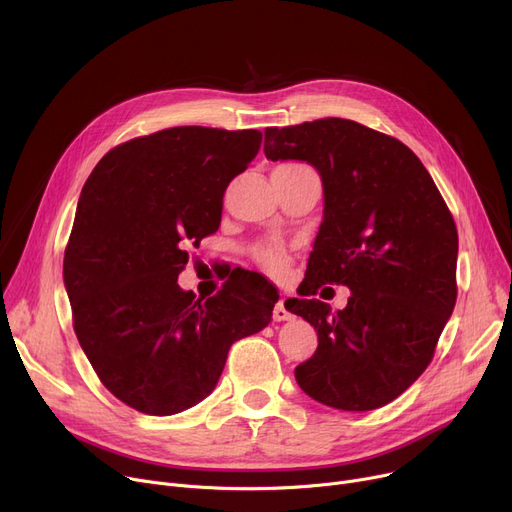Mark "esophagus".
<instances>
[{
  "instance_id": "1",
  "label": "esophagus",
  "mask_w": 512,
  "mask_h": 512,
  "mask_svg": "<svg viewBox=\"0 0 512 512\" xmlns=\"http://www.w3.org/2000/svg\"><path fill=\"white\" fill-rule=\"evenodd\" d=\"M284 301H286V299H280V301L276 303V307H274V311H272L274 321H288V319L292 317V313L288 311V305H286Z\"/></svg>"
}]
</instances>
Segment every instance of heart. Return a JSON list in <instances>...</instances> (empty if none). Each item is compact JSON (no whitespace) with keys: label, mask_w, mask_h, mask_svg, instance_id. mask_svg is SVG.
Listing matches in <instances>:
<instances>
[{"label":"heart","mask_w":512,"mask_h":512,"mask_svg":"<svg viewBox=\"0 0 512 512\" xmlns=\"http://www.w3.org/2000/svg\"><path fill=\"white\" fill-rule=\"evenodd\" d=\"M284 168H303V164H284ZM255 259L270 276H282L288 270L290 257L280 245H261L255 249Z\"/></svg>","instance_id":"heart-1"}]
</instances>
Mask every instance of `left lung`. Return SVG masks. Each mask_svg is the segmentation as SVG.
I'll use <instances>...</instances> for the list:
<instances>
[{"label": "left lung", "mask_w": 512, "mask_h": 512, "mask_svg": "<svg viewBox=\"0 0 512 512\" xmlns=\"http://www.w3.org/2000/svg\"><path fill=\"white\" fill-rule=\"evenodd\" d=\"M265 157L301 159L324 182V222L303 297L344 284L332 313L319 299H288L317 332V351L294 378L321 405L380 409L432 363L456 303L459 234L436 182L394 137L344 118L265 128Z\"/></svg>", "instance_id": "left-lung-1"}]
</instances>
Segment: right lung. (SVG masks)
Returning <instances> with one entry per match:
<instances>
[{
    "instance_id": "right-lung-1",
    "label": "right lung",
    "mask_w": 512,
    "mask_h": 512,
    "mask_svg": "<svg viewBox=\"0 0 512 512\" xmlns=\"http://www.w3.org/2000/svg\"><path fill=\"white\" fill-rule=\"evenodd\" d=\"M259 130L176 126L107 151L80 193L64 253L76 338L124 405L166 417L218 384L230 346L263 330L278 299L238 282L203 301L178 286L186 247L218 232L224 193Z\"/></svg>"
}]
</instances>
